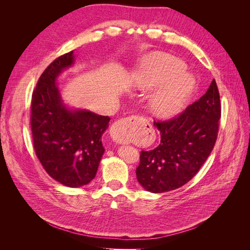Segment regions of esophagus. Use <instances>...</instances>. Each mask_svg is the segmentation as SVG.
Here are the masks:
<instances>
[{
  "label": "esophagus",
  "instance_id": "obj_1",
  "mask_svg": "<svg viewBox=\"0 0 250 250\" xmlns=\"http://www.w3.org/2000/svg\"><path fill=\"white\" fill-rule=\"evenodd\" d=\"M149 125L146 119L139 116H131L118 120L110 127V137L117 143L131 141L140 135L143 127Z\"/></svg>",
  "mask_w": 250,
  "mask_h": 250
}]
</instances>
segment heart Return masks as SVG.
I'll list each match as a JSON object with an SVG mask.
<instances>
[{"instance_id": "obj_1", "label": "heart", "mask_w": 250, "mask_h": 250, "mask_svg": "<svg viewBox=\"0 0 250 250\" xmlns=\"http://www.w3.org/2000/svg\"><path fill=\"white\" fill-rule=\"evenodd\" d=\"M186 64L181 60L163 53L149 55L137 73L139 84L152 87L171 83L151 102V109L158 118L169 119L184 109L196 89V80L185 73Z\"/></svg>"}]
</instances>
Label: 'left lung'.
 Instances as JSON below:
<instances>
[{"instance_id": "8db88e82", "label": "left lung", "mask_w": 250, "mask_h": 250, "mask_svg": "<svg viewBox=\"0 0 250 250\" xmlns=\"http://www.w3.org/2000/svg\"><path fill=\"white\" fill-rule=\"evenodd\" d=\"M220 117V96L213 79L207 93L179 116L154 122L161 144L141 152L137 168L141 186L151 193H164L190 181L215 146Z\"/></svg>"}]
</instances>
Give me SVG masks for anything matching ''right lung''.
<instances>
[{
  "label": "right lung",
  "mask_w": 250,
  "mask_h": 250,
  "mask_svg": "<svg viewBox=\"0 0 250 250\" xmlns=\"http://www.w3.org/2000/svg\"><path fill=\"white\" fill-rule=\"evenodd\" d=\"M74 51L56 58L37 82L32 95L31 130L35 153L49 175L70 188L92 181L104 147L102 135L109 117L70 108L58 89L57 78L75 62Z\"/></svg>",
  "instance_id": "right-lung-1"
}]
</instances>
